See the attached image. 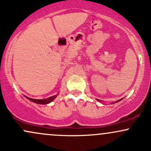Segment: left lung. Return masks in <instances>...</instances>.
<instances>
[{"instance_id":"obj_1","label":"left lung","mask_w":151,"mask_h":151,"mask_svg":"<svg viewBox=\"0 0 151 151\" xmlns=\"http://www.w3.org/2000/svg\"><path fill=\"white\" fill-rule=\"evenodd\" d=\"M98 101H99V100H98ZM120 101V100H119V101H117L116 102H118V101Z\"/></svg>"}]
</instances>
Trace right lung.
<instances>
[{
  "mask_svg": "<svg viewBox=\"0 0 151 151\" xmlns=\"http://www.w3.org/2000/svg\"><path fill=\"white\" fill-rule=\"evenodd\" d=\"M56 97H57V95H55V96H50V97L45 99H31V98L27 97V96H26V98L28 99L29 100L35 102V103L39 104H47L50 103V102L53 101V100Z\"/></svg>",
  "mask_w": 151,
  "mask_h": 151,
  "instance_id": "obj_1",
  "label": "right lung"
}]
</instances>
